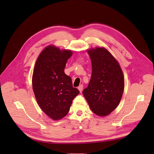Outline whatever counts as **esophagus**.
<instances>
[{
  "label": "esophagus",
  "mask_w": 154,
  "mask_h": 154,
  "mask_svg": "<svg viewBox=\"0 0 154 154\" xmlns=\"http://www.w3.org/2000/svg\"><path fill=\"white\" fill-rule=\"evenodd\" d=\"M78 89H79V90L80 91V92L81 93L83 90V85H82V84H81V85L78 87Z\"/></svg>",
  "instance_id": "esophagus-1"
}]
</instances>
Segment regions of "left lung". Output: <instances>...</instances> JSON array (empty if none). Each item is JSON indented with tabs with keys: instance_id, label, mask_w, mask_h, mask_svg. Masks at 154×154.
Wrapping results in <instances>:
<instances>
[{
	"instance_id": "left-lung-1",
	"label": "left lung",
	"mask_w": 154,
	"mask_h": 154,
	"mask_svg": "<svg viewBox=\"0 0 154 154\" xmlns=\"http://www.w3.org/2000/svg\"><path fill=\"white\" fill-rule=\"evenodd\" d=\"M92 73L88 86L82 91L92 111L104 116L120 103L124 90V78L118 63L104 48L88 51Z\"/></svg>"
}]
</instances>
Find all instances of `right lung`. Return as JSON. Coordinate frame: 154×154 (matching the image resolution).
<instances>
[{
    "label": "right lung",
    "instance_id": "add662e5",
    "mask_svg": "<svg viewBox=\"0 0 154 154\" xmlns=\"http://www.w3.org/2000/svg\"><path fill=\"white\" fill-rule=\"evenodd\" d=\"M70 51H60L48 46L37 59L32 75V88L39 107L53 120H59L70 111L79 91L73 88L72 79L64 73Z\"/></svg>",
    "mask_w": 154,
    "mask_h": 154
}]
</instances>
